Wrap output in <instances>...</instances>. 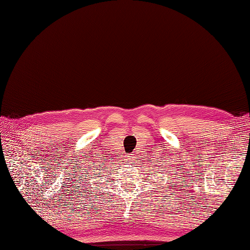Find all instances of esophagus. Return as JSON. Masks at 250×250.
<instances>
[{
  "label": "esophagus",
  "mask_w": 250,
  "mask_h": 250,
  "mask_svg": "<svg viewBox=\"0 0 250 250\" xmlns=\"http://www.w3.org/2000/svg\"><path fill=\"white\" fill-rule=\"evenodd\" d=\"M135 160V156L134 154H128V162H133V161Z\"/></svg>",
  "instance_id": "esophagus-1"
}]
</instances>
